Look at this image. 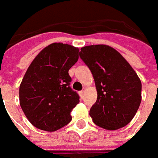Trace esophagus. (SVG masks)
<instances>
[{
  "label": "esophagus",
  "instance_id": "esophagus-1",
  "mask_svg": "<svg viewBox=\"0 0 158 158\" xmlns=\"http://www.w3.org/2000/svg\"><path fill=\"white\" fill-rule=\"evenodd\" d=\"M79 96H80L81 98H83L84 96H85V90H81V91H79Z\"/></svg>",
  "mask_w": 158,
  "mask_h": 158
}]
</instances>
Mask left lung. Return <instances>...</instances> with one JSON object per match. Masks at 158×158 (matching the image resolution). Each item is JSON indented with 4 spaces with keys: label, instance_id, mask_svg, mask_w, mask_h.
<instances>
[{
    "label": "left lung",
    "instance_id": "left-lung-1",
    "mask_svg": "<svg viewBox=\"0 0 158 158\" xmlns=\"http://www.w3.org/2000/svg\"><path fill=\"white\" fill-rule=\"evenodd\" d=\"M79 56L92 73L97 91L89 116L96 125L116 130L129 123L141 102V81L118 51L106 45H86Z\"/></svg>",
    "mask_w": 158,
    "mask_h": 158
}]
</instances>
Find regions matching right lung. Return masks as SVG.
<instances>
[{
    "label": "right lung",
    "instance_id": "right-lung-1",
    "mask_svg": "<svg viewBox=\"0 0 158 158\" xmlns=\"http://www.w3.org/2000/svg\"><path fill=\"white\" fill-rule=\"evenodd\" d=\"M79 49L52 43L40 52L27 69L19 87V102L35 128L53 132L67 125L79 102L70 88L69 70L79 59Z\"/></svg>",
    "mask_w": 158,
    "mask_h": 158
}]
</instances>
